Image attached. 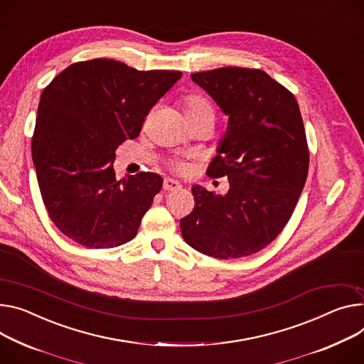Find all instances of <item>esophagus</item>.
<instances>
[{
	"instance_id": "1",
	"label": "esophagus",
	"mask_w": 364,
	"mask_h": 364,
	"mask_svg": "<svg viewBox=\"0 0 364 364\" xmlns=\"http://www.w3.org/2000/svg\"><path fill=\"white\" fill-rule=\"evenodd\" d=\"M182 186H181V183L178 182V181H173V179H171V178H166L164 181H163V189L164 191H178V189H181Z\"/></svg>"
}]
</instances>
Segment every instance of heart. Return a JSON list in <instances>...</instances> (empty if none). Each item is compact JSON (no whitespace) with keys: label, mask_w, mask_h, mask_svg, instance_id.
<instances>
[{"label":"heart","mask_w":364,"mask_h":364,"mask_svg":"<svg viewBox=\"0 0 364 364\" xmlns=\"http://www.w3.org/2000/svg\"><path fill=\"white\" fill-rule=\"evenodd\" d=\"M182 106H183L185 117L200 115V114H213L211 103L200 95H186V96H183L182 97ZM171 166H172L173 171H176L179 173H185L188 171L186 161H182V160H173L171 163Z\"/></svg>","instance_id":"obj_1"}]
</instances>
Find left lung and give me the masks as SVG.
Segmentation results:
<instances>
[{
	"label": "left lung",
	"instance_id": "8db88e82",
	"mask_svg": "<svg viewBox=\"0 0 364 364\" xmlns=\"http://www.w3.org/2000/svg\"><path fill=\"white\" fill-rule=\"evenodd\" d=\"M229 117L207 175L228 176L225 197L195 185V207L181 220L198 252L232 259L259 252L289 223L309 171L303 119L290 90L257 68L191 74Z\"/></svg>",
	"mask_w": 364,
	"mask_h": 364
}]
</instances>
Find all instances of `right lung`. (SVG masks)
Masks as SVG:
<instances>
[{"mask_svg":"<svg viewBox=\"0 0 364 364\" xmlns=\"http://www.w3.org/2000/svg\"><path fill=\"white\" fill-rule=\"evenodd\" d=\"M181 71H138L97 58L67 67L43 89L32 138L41 195L55 226L78 245L115 247L135 237L163 179L117 181V149L138 136Z\"/></svg>","mask_w":364,"mask_h":364,"instance_id":"add662e5","label":"right lung"}]
</instances>
